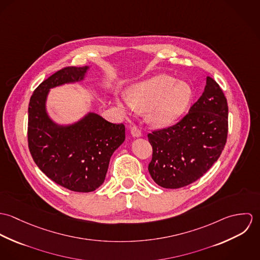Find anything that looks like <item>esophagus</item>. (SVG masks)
<instances>
[{
  "instance_id": "34e87169",
  "label": "esophagus",
  "mask_w": 260,
  "mask_h": 260,
  "mask_svg": "<svg viewBox=\"0 0 260 260\" xmlns=\"http://www.w3.org/2000/svg\"><path fill=\"white\" fill-rule=\"evenodd\" d=\"M131 134H132L133 137H141L142 136L141 130L137 126H135V125L131 127Z\"/></svg>"
}]
</instances>
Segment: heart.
I'll return each instance as SVG.
<instances>
[{
  "label": "heart",
  "instance_id": "heart-1",
  "mask_svg": "<svg viewBox=\"0 0 260 260\" xmlns=\"http://www.w3.org/2000/svg\"><path fill=\"white\" fill-rule=\"evenodd\" d=\"M175 82L168 75L156 76L132 86L127 93L128 103L118 100L117 104L123 110H149V120L155 126L171 125L185 112L191 99L190 87Z\"/></svg>",
  "mask_w": 260,
  "mask_h": 260
}]
</instances>
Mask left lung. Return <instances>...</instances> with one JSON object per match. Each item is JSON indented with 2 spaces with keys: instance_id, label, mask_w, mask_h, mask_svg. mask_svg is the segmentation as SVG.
<instances>
[{
  "instance_id": "left-lung-1",
  "label": "left lung",
  "mask_w": 260,
  "mask_h": 260,
  "mask_svg": "<svg viewBox=\"0 0 260 260\" xmlns=\"http://www.w3.org/2000/svg\"><path fill=\"white\" fill-rule=\"evenodd\" d=\"M227 133V100L216 81L207 77L204 92L179 122L149 133L152 179L171 189L195 182L221 155Z\"/></svg>"
}]
</instances>
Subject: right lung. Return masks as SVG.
Listing matches in <instances>:
<instances>
[{"label":"right lung","mask_w":260,"mask_h":260,"mask_svg":"<svg viewBox=\"0 0 260 260\" xmlns=\"http://www.w3.org/2000/svg\"><path fill=\"white\" fill-rule=\"evenodd\" d=\"M88 68L70 66L50 76L34 91L28 109V145L35 163L52 181L75 192H91L103 184L112 154L125 140L124 124L95 113L69 126L49 118V90L83 80Z\"/></svg>","instance_id":"add662e5"}]
</instances>
